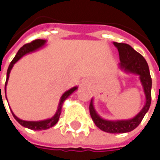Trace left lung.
<instances>
[{
  "instance_id": "1",
  "label": "left lung",
  "mask_w": 160,
  "mask_h": 160,
  "mask_svg": "<svg viewBox=\"0 0 160 160\" xmlns=\"http://www.w3.org/2000/svg\"><path fill=\"white\" fill-rule=\"evenodd\" d=\"M113 43L119 52L120 69L127 73H133L139 76L140 82L143 86L145 94V104L136 117L128 120L111 121L102 118L94 108L93 98L89 105V111L93 121L99 129L108 133H126L133 130L139 125L145 114L149 110L152 102V78L149 71L148 64L140 53L136 52L127 43L117 42H114Z\"/></svg>"
}]
</instances>
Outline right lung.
Here are the masks:
<instances>
[{
	"label": "right lung",
	"instance_id": "right-lung-1",
	"mask_svg": "<svg viewBox=\"0 0 160 160\" xmlns=\"http://www.w3.org/2000/svg\"><path fill=\"white\" fill-rule=\"evenodd\" d=\"M45 43H46V40H43V39H36L34 41H32L31 43H26V44H24L22 47H21L20 50L18 51V52L16 53V55L15 56V58H13V60H12L11 63H10L8 68L7 80H6V83H5V94H6V87H7L8 80V77H9V73H10V71H11V69L13 68L14 65L21 58L23 57L24 55L28 54V53L33 52L35 51H37V50H38V49L41 48V47H43V45L45 44ZM77 88H78V87H73V88H72L71 89L67 90L66 92H65L64 94H62L61 98L59 100L58 106L57 111H56L55 115H54L52 118L45 119V120H41V121H24V120H22L20 118H18L11 110L12 115H13V117H15V119L20 123L21 125L25 127V128H28V129H30V130H42L50 129V128H52V127H53V126L55 125L58 122V121L59 117H60V114H61L62 106H63L64 102L67 99L68 96H70L74 91H76Z\"/></svg>",
	"mask_w": 160,
	"mask_h": 160
}]
</instances>
